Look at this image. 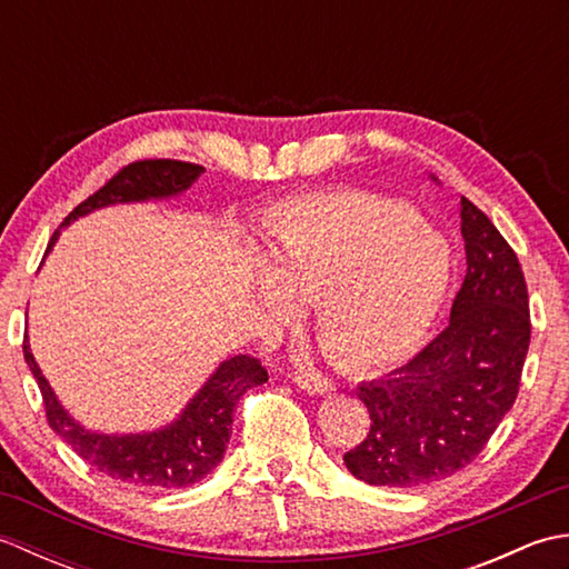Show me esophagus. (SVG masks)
Instances as JSON below:
<instances>
[{
	"label": "esophagus",
	"mask_w": 569,
	"mask_h": 569,
	"mask_svg": "<svg viewBox=\"0 0 569 569\" xmlns=\"http://www.w3.org/2000/svg\"><path fill=\"white\" fill-rule=\"evenodd\" d=\"M296 383L300 386V389H306L308 393H330V391H335V381L320 377V373H298Z\"/></svg>",
	"instance_id": "esophagus-1"
}]
</instances>
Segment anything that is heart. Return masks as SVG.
Instances as JSON below:
<instances>
[{"label":"heart","instance_id":"1","mask_svg":"<svg viewBox=\"0 0 569 569\" xmlns=\"http://www.w3.org/2000/svg\"><path fill=\"white\" fill-rule=\"evenodd\" d=\"M263 239L276 276L261 291L263 308L288 316L284 287L312 298L318 342L345 371H383L413 355L452 276L447 239L416 222L408 204L369 192L320 190L278 202Z\"/></svg>","mask_w":569,"mask_h":569}]
</instances>
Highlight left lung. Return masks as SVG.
Listing matches in <instances>:
<instances>
[{
    "mask_svg": "<svg viewBox=\"0 0 569 569\" xmlns=\"http://www.w3.org/2000/svg\"><path fill=\"white\" fill-rule=\"evenodd\" d=\"M459 217L467 273L450 322L408 365L357 389L371 426L345 465L373 487L413 489L457 475L516 403L530 345L526 278L475 202L459 200Z\"/></svg>",
    "mask_w": 569,
    "mask_h": 569,
    "instance_id": "left-lung-1",
    "label": "left lung"
}]
</instances>
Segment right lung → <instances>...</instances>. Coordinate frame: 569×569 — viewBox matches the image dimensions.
Masks as SVG:
<instances>
[{"mask_svg": "<svg viewBox=\"0 0 569 569\" xmlns=\"http://www.w3.org/2000/svg\"><path fill=\"white\" fill-rule=\"evenodd\" d=\"M202 171V166L171 159L134 161L107 180L94 196L80 202L60 227H68L72 220H78V217L98 208H104V204L178 196V192H183L196 183ZM56 239L58 232H53L48 249L53 247ZM23 359H27L33 379L41 389L48 426L84 462L102 471V475L151 491L183 489L198 485L202 477H208L224 457L239 398L253 389V386L269 381V373H266L259 359L249 355H237L217 367V371L192 396V401L171 426L139 435H104L84 430L58 403L53 389L48 386L39 365H36L27 337H23Z\"/></svg>", "mask_w": 569, "mask_h": 569, "instance_id": "right-lung-1", "label": "right lung"}]
</instances>
